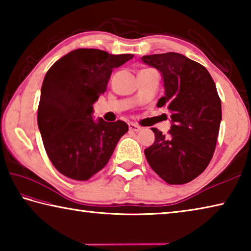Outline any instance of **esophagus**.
<instances>
[{"label":"esophagus","mask_w":251,"mask_h":251,"mask_svg":"<svg viewBox=\"0 0 251 251\" xmlns=\"http://www.w3.org/2000/svg\"><path fill=\"white\" fill-rule=\"evenodd\" d=\"M128 127H129V130H130V131H135V133H137V131H139V130L142 129L141 126L136 125V124H134V123H129Z\"/></svg>","instance_id":"esophagus-1"}]
</instances>
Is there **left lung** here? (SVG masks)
Masks as SVG:
<instances>
[{
  "label": "left lung",
  "instance_id": "left-lung-1",
  "mask_svg": "<svg viewBox=\"0 0 251 251\" xmlns=\"http://www.w3.org/2000/svg\"><path fill=\"white\" fill-rule=\"evenodd\" d=\"M142 59L161 73L165 95L157 107H167L172 114L168 136L151 128L155 142L145 150L146 159L168 184H186L205 171L214 155L222 122L217 88L205 67L182 54L146 55Z\"/></svg>",
  "mask_w": 251,
  "mask_h": 251
}]
</instances>
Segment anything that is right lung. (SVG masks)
Here are the masks:
<instances>
[{"label":"right lung","instance_id":"add662e5","mask_svg":"<svg viewBox=\"0 0 251 251\" xmlns=\"http://www.w3.org/2000/svg\"><path fill=\"white\" fill-rule=\"evenodd\" d=\"M133 54L78 49L59 58L46 73L37 109V125L50 160L63 175L87 180L112 156L128 130L123 121H94L93 104L106 91L113 69Z\"/></svg>","mask_w":251,"mask_h":251}]
</instances>
